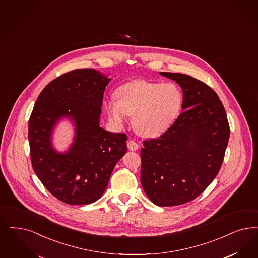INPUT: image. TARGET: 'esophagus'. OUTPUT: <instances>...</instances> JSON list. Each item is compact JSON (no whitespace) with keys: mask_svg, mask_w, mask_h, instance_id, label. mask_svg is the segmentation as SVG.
Returning a JSON list of instances; mask_svg holds the SVG:
<instances>
[{"mask_svg":"<svg viewBox=\"0 0 258 258\" xmlns=\"http://www.w3.org/2000/svg\"><path fill=\"white\" fill-rule=\"evenodd\" d=\"M127 149H128L130 151H137V150L139 149V145H138L137 143L133 141V140H131V141L127 142Z\"/></svg>","mask_w":258,"mask_h":258,"instance_id":"obj_1","label":"esophagus"}]
</instances>
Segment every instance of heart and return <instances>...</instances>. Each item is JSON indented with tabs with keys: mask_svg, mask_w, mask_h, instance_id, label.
<instances>
[{
	"mask_svg": "<svg viewBox=\"0 0 258 258\" xmlns=\"http://www.w3.org/2000/svg\"><path fill=\"white\" fill-rule=\"evenodd\" d=\"M116 98L106 102L109 119L118 126L133 115L135 131L144 137H155L165 133L177 118L183 93L176 84L135 80L116 90Z\"/></svg>",
	"mask_w": 258,
	"mask_h": 258,
	"instance_id": "heart-1",
	"label": "heart"
}]
</instances>
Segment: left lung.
I'll list each match as a JSON object with an SVG mask.
<instances>
[{
  "label": "left lung",
  "instance_id": "left-lung-1",
  "mask_svg": "<svg viewBox=\"0 0 258 258\" xmlns=\"http://www.w3.org/2000/svg\"><path fill=\"white\" fill-rule=\"evenodd\" d=\"M183 92L182 112L159 138L144 141L141 184L152 203L177 206L200 196L221 168L230 126L218 95L201 81L159 72Z\"/></svg>",
  "mask_w": 258,
  "mask_h": 258
}]
</instances>
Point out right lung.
Here are the masks:
<instances>
[{
  "label": "right lung",
  "mask_w": 258,
  "mask_h": 258,
  "mask_svg": "<svg viewBox=\"0 0 258 258\" xmlns=\"http://www.w3.org/2000/svg\"><path fill=\"white\" fill-rule=\"evenodd\" d=\"M110 80L93 69L68 72L42 90L33 107L28 122L32 167L45 188L63 203L97 201L126 152V135L100 125L103 96ZM62 120L71 123L74 137L69 148L59 152L53 136Z\"/></svg>",
  "instance_id": "obj_1"
}]
</instances>
